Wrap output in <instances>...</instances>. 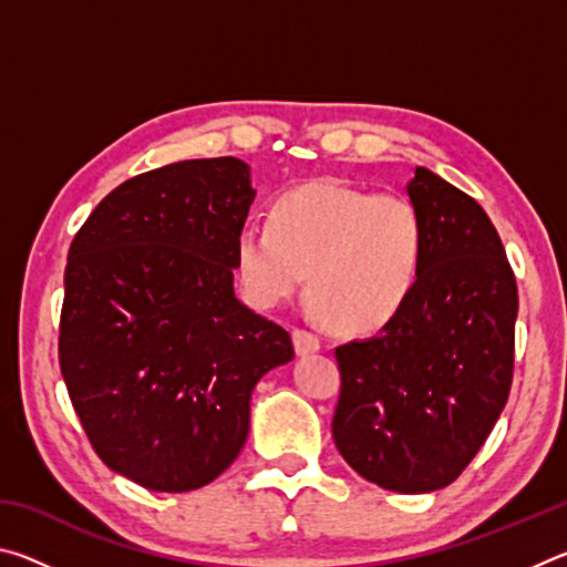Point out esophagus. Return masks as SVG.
Wrapping results in <instances>:
<instances>
[{
  "label": "esophagus",
  "mask_w": 567,
  "mask_h": 567,
  "mask_svg": "<svg viewBox=\"0 0 567 567\" xmlns=\"http://www.w3.org/2000/svg\"><path fill=\"white\" fill-rule=\"evenodd\" d=\"M292 342H295V352L300 354V358L320 350V338H318V334L307 332V330H295L292 332Z\"/></svg>",
  "instance_id": "1"
}]
</instances>
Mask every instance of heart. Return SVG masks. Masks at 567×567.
<instances>
[{
  "label": "heart",
  "mask_w": 567,
  "mask_h": 567,
  "mask_svg": "<svg viewBox=\"0 0 567 567\" xmlns=\"http://www.w3.org/2000/svg\"><path fill=\"white\" fill-rule=\"evenodd\" d=\"M237 275L260 307L302 290L338 330L388 324L415 292L425 262V223L405 195L320 179L282 192L270 225L249 223L235 239Z\"/></svg>",
  "instance_id": "obj_1"
}]
</instances>
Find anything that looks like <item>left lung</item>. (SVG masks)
<instances>
[{
    "label": "left lung",
    "mask_w": 567,
    "mask_h": 567,
    "mask_svg": "<svg viewBox=\"0 0 567 567\" xmlns=\"http://www.w3.org/2000/svg\"><path fill=\"white\" fill-rule=\"evenodd\" d=\"M425 262L375 338L334 350L342 390L332 437L354 473L392 493L453 483L511 395L517 285L491 217L427 167L408 182Z\"/></svg>",
    "instance_id": "left-lung-1"
}]
</instances>
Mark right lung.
Returning <instances> with one entry per match:
<instances>
[{"instance_id":"1","label":"right lung","mask_w":567,"mask_h":567,"mask_svg":"<svg viewBox=\"0 0 567 567\" xmlns=\"http://www.w3.org/2000/svg\"><path fill=\"white\" fill-rule=\"evenodd\" d=\"M257 192L237 157L185 159L112 189L70 247L60 368L92 447L155 493L235 463L249 400L295 358L235 295V239Z\"/></svg>"}]
</instances>
